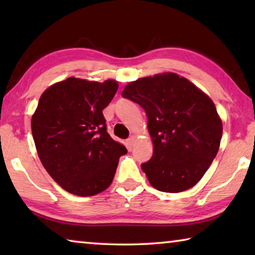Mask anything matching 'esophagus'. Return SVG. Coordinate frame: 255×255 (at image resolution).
Here are the masks:
<instances>
[{
    "mask_svg": "<svg viewBox=\"0 0 255 255\" xmlns=\"http://www.w3.org/2000/svg\"><path fill=\"white\" fill-rule=\"evenodd\" d=\"M135 136H131V137H129L128 139H127V146L129 148H131L132 146H133V144H135Z\"/></svg>",
    "mask_w": 255,
    "mask_h": 255,
    "instance_id": "1",
    "label": "esophagus"
}]
</instances>
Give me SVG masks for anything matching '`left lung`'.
Listing matches in <instances>:
<instances>
[{
	"instance_id": "1",
	"label": "left lung",
	"mask_w": 255,
	"mask_h": 255,
	"mask_svg": "<svg viewBox=\"0 0 255 255\" xmlns=\"http://www.w3.org/2000/svg\"><path fill=\"white\" fill-rule=\"evenodd\" d=\"M122 96L138 103L147 116L154 147L141 170L152 187L175 193L199 182L217 155L223 135L211 99L175 73L130 82Z\"/></svg>"
}]
</instances>
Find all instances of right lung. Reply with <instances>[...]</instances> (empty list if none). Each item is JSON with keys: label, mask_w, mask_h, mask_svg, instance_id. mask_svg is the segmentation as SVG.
Here are the masks:
<instances>
[{"label": "right lung", "mask_w": 255, "mask_h": 255, "mask_svg": "<svg viewBox=\"0 0 255 255\" xmlns=\"http://www.w3.org/2000/svg\"><path fill=\"white\" fill-rule=\"evenodd\" d=\"M117 90L112 80L99 83L68 77L49 86L39 99L31 119L38 156L55 182L72 195L105 191L119 157L127 153L108 133L102 114Z\"/></svg>", "instance_id": "add662e5"}]
</instances>
